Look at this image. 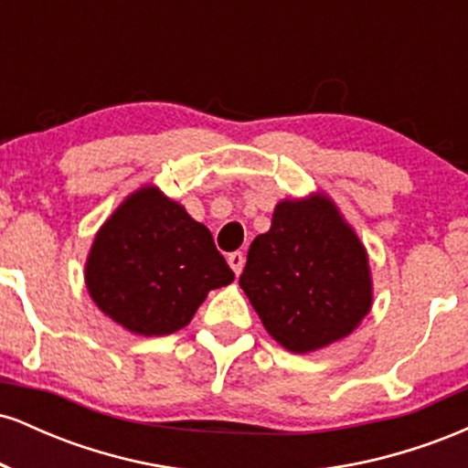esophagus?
I'll return each mask as SVG.
<instances>
[{
	"mask_svg": "<svg viewBox=\"0 0 468 468\" xmlns=\"http://www.w3.org/2000/svg\"><path fill=\"white\" fill-rule=\"evenodd\" d=\"M244 252H239V250H235V252H230L229 255V264H230V268H233V272L235 275H239L241 272V268H244Z\"/></svg>",
	"mask_w": 468,
	"mask_h": 468,
	"instance_id": "obj_1",
	"label": "esophagus"
}]
</instances>
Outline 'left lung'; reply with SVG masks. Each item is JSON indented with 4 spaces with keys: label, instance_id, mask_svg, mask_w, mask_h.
<instances>
[{
    "label": "left lung",
    "instance_id": "left-lung-1",
    "mask_svg": "<svg viewBox=\"0 0 468 468\" xmlns=\"http://www.w3.org/2000/svg\"><path fill=\"white\" fill-rule=\"evenodd\" d=\"M239 286L275 341L313 352L347 336L372 305L367 252L327 197L283 200L252 239Z\"/></svg>",
    "mask_w": 468,
    "mask_h": 468
}]
</instances>
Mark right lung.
<instances>
[{
	"label": "right lung",
	"mask_w": 468,
	"mask_h": 468,
	"mask_svg": "<svg viewBox=\"0 0 468 468\" xmlns=\"http://www.w3.org/2000/svg\"><path fill=\"white\" fill-rule=\"evenodd\" d=\"M233 279L211 230L154 186L116 208L96 235L85 266L94 303L144 336L185 327L208 290Z\"/></svg>",
	"instance_id": "1"
}]
</instances>
